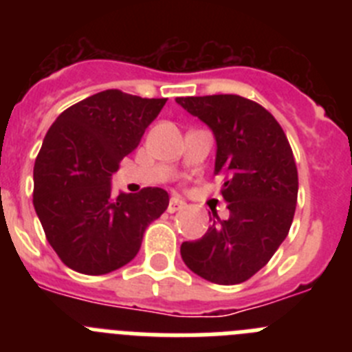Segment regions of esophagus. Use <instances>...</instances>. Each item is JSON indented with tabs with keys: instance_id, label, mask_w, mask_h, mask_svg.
Returning <instances> with one entry per match:
<instances>
[{
	"instance_id": "obj_1",
	"label": "esophagus",
	"mask_w": 352,
	"mask_h": 352,
	"mask_svg": "<svg viewBox=\"0 0 352 352\" xmlns=\"http://www.w3.org/2000/svg\"><path fill=\"white\" fill-rule=\"evenodd\" d=\"M183 206H185V201H183V199H179L178 195H174V197L169 199V208H167V210H169L170 213H174V211L182 210Z\"/></svg>"
}]
</instances>
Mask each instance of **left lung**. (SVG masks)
I'll return each mask as SVG.
<instances>
[{"label":"left lung","mask_w":352,"mask_h":352,"mask_svg":"<svg viewBox=\"0 0 352 352\" xmlns=\"http://www.w3.org/2000/svg\"><path fill=\"white\" fill-rule=\"evenodd\" d=\"M185 111L211 129L217 141L214 174L223 176L229 217L182 257L195 275L220 285L248 280L266 266L291 229L298 199V169L284 130L272 114L239 95L179 96Z\"/></svg>","instance_id":"1"}]
</instances>
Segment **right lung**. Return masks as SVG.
I'll return each mask as SVG.
<instances>
[{"label":"right lung","mask_w":352,"mask_h":352,"mask_svg":"<svg viewBox=\"0 0 352 352\" xmlns=\"http://www.w3.org/2000/svg\"><path fill=\"white\" fill-rule=\"evenodd\" d=\"M167 98L120 89L88 96L56 118L33 169V206L61 261L84 275H105L138 256L146 227L169 206L158 186L113 194L111 178L138 148Z\"/></svg>","instance_id":"obj_1"}]
</instances>
